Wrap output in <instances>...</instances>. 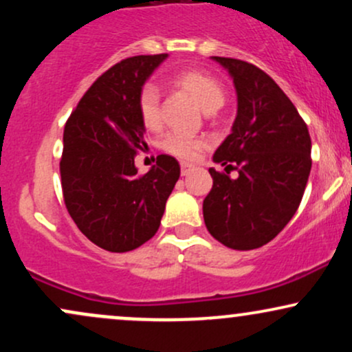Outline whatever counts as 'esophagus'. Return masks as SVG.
<instances>
[{
	"label": "esophagus",
	"instance_id": "1",
	"mask_svg": "<svg viewBox=\"0 0 352 352\" xmlns=\"http://www.w3.org/2000/svg\"><path fill=\"white\" fill-rule=\"evenodd\" d=\"M193 165H188V164H182L180 165V170H182V175H190V173L193 172Z\"/></svg>",
	"mask_w": 352,
	"mask_h": 352
}]
</instances>
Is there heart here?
Segmentation results:
<instances>
[{"label":"heart","instance_id":"heart-1","mask_svg":"<svg viewBox=\"0 0 352 352\" xmlns=\"http://www.w3.org/2000/svg\"><path fill=\"white\" fill-rule=\"evenodd\" d=\"M175 82L188 92L205 112H213L225 104V89L213 76L204 71L187 69L175 74ZM137 111L144 127L148 131H155L160 127V92L155 84L147 82L142 86L137 98ZM205 147V140L197 137L182 134V132H168L160 140V148L168 155L177 159L195 160L201 148Z\"/></svg>","mask_w":352,"mask_h":352}]
</instances>
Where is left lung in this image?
Here are the masks:
<instances>
[{"label": "left lung", "mask_w": 352, "mask_h": 352, "mask_svg": "<svg viewBox=\"0 0 352 352\" xmlns=\"http://www.w3.org/2000/svg\"><path fill=\"white\" fill-rule=\"evenodd\" d=\"M236 91L232 134L213 153L225 170L208 168L213 187L204 200V220L215 240L233 250H254L288 225L311 172V139L288 96L266 72L240 59L213 56Z\"/></svg>", "instance_id": "1"}]
</instances>
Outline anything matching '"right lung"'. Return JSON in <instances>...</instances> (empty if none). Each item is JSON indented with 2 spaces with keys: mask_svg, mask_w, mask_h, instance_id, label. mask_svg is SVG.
<instances>
[{
  "mask_svg": "<svg viewBox=\"0 0 352 352\" xmlns=\"http://www.w3.org/2000/svg\"><path fill=\"white\" fill-rule=\"evenodd\" d=\"M167 58L134 56L117 63L89 87L64 127V204L80 232L107 252H131L155 235L180 177L170 155L157 157L144 175L134 164L145 145L137 98Z\"/></svg>",
  "mask_w": 352,
  "mask_h": 352,
  "instance_id": "add662e5",
  "label": "right lung"
}]
</instances>
